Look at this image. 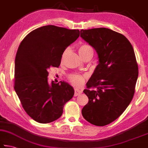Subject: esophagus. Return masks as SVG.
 <instances>
[{
	"label": "esophagus",
	"mask_w": 148,
	"mask_h": 148,
	"mask_svg": "<svg viewBox=\"0 0 148 148\" xmlns=\"http://www.w3.org/2000/svg\"><path fill=\"white\" fill-rule=\"evenodd\" d=\"M74 91H75V92H74V96H78V95H80V94L82 93V91L81 90L77 89V88H76Z\"/></svg>",
	"instance_id": "obj_1"
}]
</instances>
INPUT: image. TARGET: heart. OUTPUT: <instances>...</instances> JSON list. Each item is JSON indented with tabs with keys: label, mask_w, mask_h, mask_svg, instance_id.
<instances>
[{
	"label": "heart",
	"mask_w": 148,
	"mask_h": 148,
	"mask_svg": "<svg viewBox=\"0 0 148 148\" xmlns=\"http://www.w3.org/2000/svg\"><path fill=\"white\" fill-rule=\"evenodd\" d=\"M68 50H66L64 52V54L67 52ZM78 53L81 58H83L85 56L88 54L90 53H94V51L92 48L88 45H83L80 46L78 48ZM69 79L71 82L73 83L74 85L76 86H79L81 85L82 83L85 81V76H82V75L72 74L69 76Z\"/></svg>",
	"instance_id": "obj_1"
}]
</instances>
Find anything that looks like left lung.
I'll list each match as a JSON object with an SVG mask.
<instances>
[{
  "mask_svg": "<svg viewBox=\"0 0 148 148\" xmlns=\"http://www.w3.org/2000/svg\"><path fill=\"white\" fill-rule=\"evenodd\" d=\"M80 36L98 58L83 90L88 102L82 113L89 123L104 126L117 119L132 100L138 75L135 54L123 35L109 28L82 29Z\"/></svg>",
  "mask_w": 148,
  "mask_h": 148,
  "instance_id": "left-lung-1",
  "label": "left lung"
}]
</instances>
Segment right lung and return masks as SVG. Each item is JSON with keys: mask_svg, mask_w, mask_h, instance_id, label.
Here are the masks:
<instances>
[{"mask_svg": "<svg viewBox=\"0 0 148 148\" xmlns=\"http://www.w3.org/2000/svg\"><path fill=\"white\" fill-rule=\"evenodd\" d=\"M79 36V29L47 25L29 33L18 47L14 89L26 113L37 122L58 119L73 97L74 90L69 83L48 82V71L60 65L64 51Z\"/></svg>", "mask_w": 148, "mask_h": 148, "instance_id": "1", "label": "right lung"}]
</instances>
